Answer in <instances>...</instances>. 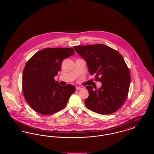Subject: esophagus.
<instances>
[{"instance_id":"1","label":"esophagus","mask_w":154,"mask_h":154,"mask_svg":"<svg viewBox=\"0 0 154 154\" xmlns=\"http://www.w3.org/2000/svg\"><path fill=\"white\" fill-rule=\"evenodd\" d=\"M84 87H76V90H80L81 89H83Z\"/></svg>"}]
</instances>
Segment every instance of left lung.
Listing matches in <instances>:
<instances>
[{
    "instance_id": "obj_1",
    "label": "left lung",
    "mask_w": 154,
    "mask_h": 154,
    "mask_svg": "<svg viewBox=\"0 0 154 154\" xmlns=\"http://www.w3.org/2000/svg\"><path fill=\"white\" fill-rule=\"evenodd\" d=\"M73 48L87 62L89 74H95V80L102 84L99 89L86 87L89 92L86 107L103 115L117 111L127 97L131 82L130 72L122 56L104 44L77 45Z\"/></svg>"
}]
</instances>
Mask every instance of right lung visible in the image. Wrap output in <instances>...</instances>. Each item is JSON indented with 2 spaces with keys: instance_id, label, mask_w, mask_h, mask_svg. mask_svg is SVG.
<instances>
[{
  "instance_id": "1",
  "label": "right lung",
  "mask_w": 154,
  "mask_h": 154,
  "mask_svg": "<svg viewBox=\"0 0 154 154\" xmlns=\"http://www.w3.org/2000/svg\"><path fill=\"white\" fill-rule=\"evenodd\" d=\"M74 52L69 48H47L37 52L27 62L22 74V92L35 111L51 115L66 106L75 87L70 84L62 87L54 77L63 59Z\"/></svg>"
}]
</instances>
